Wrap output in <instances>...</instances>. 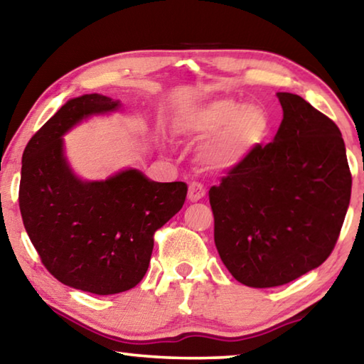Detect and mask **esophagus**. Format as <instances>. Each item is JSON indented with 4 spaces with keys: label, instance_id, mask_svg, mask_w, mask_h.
Returning a JSON list of instances; mask_svg holds the SVG:
<instances>
[{
    "label": "esophagus",
    "instance_id": "esophagus-1",
    "mask_svg": "<svg viewBox=\"0 0 364 364\" xmlns=\"http://www.w3.org/2000/svg\"><path fill=\"white\" fill-rule=\"evenodd\" d=\"M205 196V188L202 186L200 183H197V181H193L189 184V189H188V199L191 200V202H197V200H200L202 197Z\"/></svg>",
    "mask_w": 364,
    "mask_h": 364
}]
</instances>
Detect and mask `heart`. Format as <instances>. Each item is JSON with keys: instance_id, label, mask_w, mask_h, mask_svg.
<instances>
[{"instance_id": "obj_1", "label": "heart", "mask_w": 364, "mask_h": 364, "mask_svg": "<svg viewBox=\"0 0 364 364\" xmlns=\"http://www.w3.org/2000/svg\"><path fill=\"white\" fill-rule=\"evenodd\" d=\"M271 120L257 104L234 97H220L191 110L181 120V130L194 139L205 141L199 162L212 171H231L247 162L267 141Z\"/></svg>"}]
</instances>
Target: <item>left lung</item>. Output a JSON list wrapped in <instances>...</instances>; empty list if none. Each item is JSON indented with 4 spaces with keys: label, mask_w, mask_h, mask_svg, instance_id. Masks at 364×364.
I'll list each match as a JSON object with an SVG mask.
<instances>
[{
    "label": "left lung",
    "mask_w": 364,
    "mask_h": 364,
    "mask_svg": "<svg viewBox=\"0 0 364 364\" xmlns=\"http://www.w3.org/2000/svg\"><path fill=\"white\" fill-rule=\"evenodd\" d=\"M278 100L273 143L208 191L221 262L234 279L258 289L287 284L331 255L352 194L336 123L297 95Z\"/></svg>",
    "instance_id": "1"
}]
</instances>
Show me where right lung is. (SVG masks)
I'll return each mask as SVG.
<instances>
[{
  "label": "right lung",
  "instance_id": "obj_1",
  "mask_svg": "<svg viewBox=\"0 0 364 364\" xmlns=\"http://www.w3.org/2000/svg\"><path fill=\"white\" fill-rule=\"evenodd\" d=\"M120 101L83 95L67 101L23 151L19 207L43 264L63 284L96 295L125 292L144 278L154 232L181 210L183 181L157 183L127 168L88 181L70 168L64 134Z\"/></svg>",
  "mask_w": 364,
  "mask_h": 364
}]
</instances>
